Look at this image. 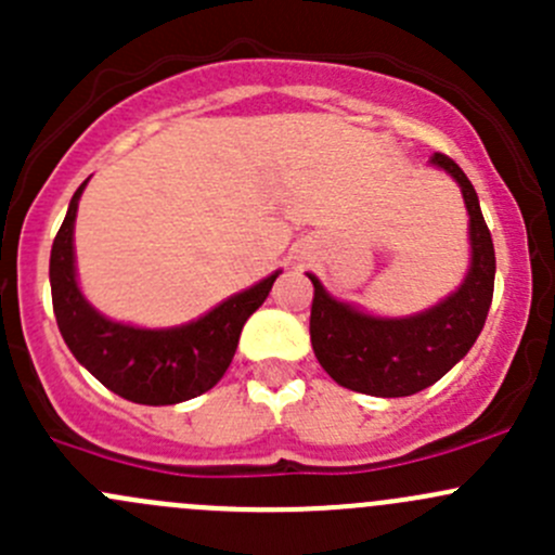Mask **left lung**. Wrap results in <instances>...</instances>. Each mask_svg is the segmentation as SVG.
I'll use <instances>...</instances> for the list:
<instances>
[{"label": "left lung", "mask_w": 555, "mask_h": 555, "mask_svg": "<svg viewBox=\"0 0 555 555\" xmlns=\"http://www.w3.org/2000/svg\"><path fill=\"white\" fill-rule=\"evenodd\" d=\"M433 164L459 182L469 211L473 266L462 287L435 309L408 319H378L330 298L311 276V346L333 382L373 397H408L446 376L483 330L494 298L496 257L478 193L443 153Z\"/></svg>", "instance_id": "8db88e82"}]
</instances>
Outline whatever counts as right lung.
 I'll return each instance as SVG.
<instances>
[{"mask_svg":"<svg viewBox=\"0 0 555 555\" xmlns=\"http://www.w3.org/2000/svg\"><path fill=\"white\" fill-rule=\"evenodd\" d=\"M82 188L86 182L72 195L64 225L50 249L53 311L69 351L106 389L139 405H173L209 391L225 376L244 322L260 309L279 273L184 327L139 330L109 322L86 304L75 282L72 231Z\"/></svg>","mask_w":555,"mask_h":555,"instance_id":"1","label":"right lung"}]
</instances>
